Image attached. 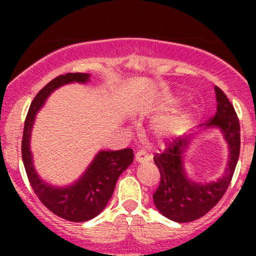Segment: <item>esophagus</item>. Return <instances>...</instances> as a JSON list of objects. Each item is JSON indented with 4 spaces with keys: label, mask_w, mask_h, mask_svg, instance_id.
<instances>
[{
    "label": "esophagus",
    "mask_w": 256,
    "mask_h": 256,
    "mask_svg": "<svg viewBox=\"0 0 256 256\" xmlns=\"http://www.w3.org/2000/svg\"><path fill=\"white\" fill-rule=\"evenodd\" d=\"M148 160V154L144 151V150H140L135 154V161L136 162H144Z\"/></svg>",
    "instance_id": "34e87169"
}]
</instances>
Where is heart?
<instances>
[{"label": "heart", "mask_w": 256, "mask_h": 256, "mask_svg": "<svg viewBox=\"0 0 256 256\" xmlns=\"http://www.w3.org/2000/svg\"><path fill=\"white\" fill-rule=\"evenodd\" d=\"M180 118H174V120H170V121H166V122H162L160 124V125H157V131H158L160 134H162V135H166V134L168 132H172V131H174L176 128H178V125H180Z\"/></svg>", "instance_id": "obj_1"}]
</instances>
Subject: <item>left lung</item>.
I'll list each match as a JSON object with an SVG mask.
<instances>
[{"label": "left lung", "instance_id": "1", "mask_svg": "<svg viewBox=\"0 0 256 256\" xmlns=\"http://www.w3.org/2000/svg\"><path fill=\"white\" fill-rule=\"evenodd\" d=\"M216 112L206 122L204 128H218L229 147V161L226 171L214 182H194L183 168V154L190 146V136L170 141L162 154H156L154 161L161 174L160 186L154 193L156 208L166 218L178 223H187L206 216L224 196L236 171L240 152V125L234 106L226 95L214 88Z\"/></svg>", "mask_w": 256, "mask_h": 256}]
</instances>
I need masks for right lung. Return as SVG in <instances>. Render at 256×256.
I'll return each instance as SVG.
<instances>
[{"label": "right lung", "mask_w": 256, "mask_h": 256, "mask_svg": "<svg viewBox=\"0 0 256 256\" xmlns=\"http://www.w3.org/2000/svg\"><path fill=\"white\" fill-rule=\"evenodd\" d=\"M89 76L86 73H68L49 82L36 95L30 104L24 121L22 138L23 164L28 180L37 197L52 213L76 223L90 220L106 207L118 176L132 164L134 151L131 148L100 151L76 182L60 188L49 186L37 174L33 166L30 140L36 115L44 105L50 92L68 82H89Z\"/></svg>", "instance_id": "obj_1"}]
</instances>
